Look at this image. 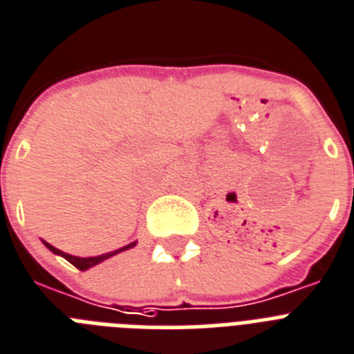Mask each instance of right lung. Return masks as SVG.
<instances>
[{"instance_id":"obj_1","label":"right lung","mask_w":354,"mask_h":354,"mask_svg":"<svg viewBox=\"0 0 354 354\" xmlns=\"http://www.w3.org/2000/svg\"><path fill=\"white\" fill-rule=\"evenodd\" d=\"M42 243H44V245H46L48 249H50L51 252H53V254H59V256H62V258L68 259L69 263L75 265V267H77L78 270H87V268H91V267H95V265L102 263V261H104V259L111 258V256H114V254H120V252H123V250L132 249V247L136 245V241H132V243H129V245L122 247V249L113 250V252H105V254H102V256H93V258H78V256H71V254H68V252H62V250L55 249V247L50 245V243H48V241L42 240Z\"/></svg>"}]
</instances>
